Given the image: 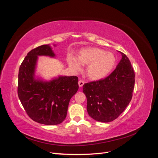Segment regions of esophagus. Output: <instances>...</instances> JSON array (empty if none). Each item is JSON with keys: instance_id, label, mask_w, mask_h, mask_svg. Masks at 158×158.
Listing matches in <instances>:
<instances>
[{"instance_id": "esophagus-1", "label": "esophagus", "mask_w": 158, "mask_h": 158, "mask_svg": "<svg viewBox=\"0 0 158 158\" xmlns=\"http://www.w3.org/2000/svg\"><path fill=\"white\" fill-rule=\"evenodd\" d=\"M84 84V81H83L82 80H80L78 81V85L80 87H82Z\"/></svg>"}]
</instances>
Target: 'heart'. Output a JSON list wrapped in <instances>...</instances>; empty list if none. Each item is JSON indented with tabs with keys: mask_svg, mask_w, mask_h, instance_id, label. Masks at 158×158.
I'll list each match as a JSON object with an SVG mask.
<instances>
[{
	"mask_svg": "<svg viewBox=\"0 0 158 158\" xmlns=\"http://www.w3.org/2000/svg\"><path fill=\"white\" fill-rule=\"evenodd\" d=\"M68 62L76 71L80 70L81 63L88 65L86 70L88 78L98 80L106 78L113 70L117 63V58L113 52L97 47H89L80 51L78 59L73 55L69 56Z\"/></svg>",
	"mask_w": 158,
	"mask_h": 158,
	"instance_id": "b5f03b06",
	"label": "heart"
}]
</instances>
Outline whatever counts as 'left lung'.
I'll return each mask as SVG.
<instances>
[{"label": "left lung", "mask_w": 158, "mask_h": 158, "mask_svg": "<svg viewBox=\"0 0 158 158\" xmlns=\"http://www.w3.org/2000/svg\"><path fill=\"white\" fill-rule=\"evenodd\" d=\"M116 69L106 78L84 84L83 92L87 98V111L94 120L109 123L125 111L132 98L135 74L125 54Z\"/></svg>", "instance_id": "obj_1"}]
</instances>
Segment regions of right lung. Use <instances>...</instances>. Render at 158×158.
<instances>
[{"instance_id":"add662e5","label":"right lung","mask_w":158,"mask_h":158,"mask_svg":"<svg viewBox=\"0 0 158 158\" xmlns=\"http://www.w3.org/2000/svg\"><path fill=\"white\" fill-rule=\"evenodd\" d=\"M54 56L51 47L43 45L31 50L22 63L18 73V95L28 116L47 125L63 122L69 102L78 89L77 76H59L49 82L34 78L37 56Z\"/></svg>"}]
</instances>
